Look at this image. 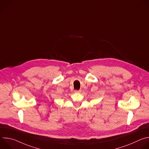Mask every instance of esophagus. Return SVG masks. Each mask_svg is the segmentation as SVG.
<instances>
[{"instance_id": "esophagus-1", "label": "esophagus", "mask_w": 149, "mask_h": 149, "mask_svg": "<svg viewBox=\"0 0 149 149\" xmlns=\"http://www.w3.org/2000/svg\"><path fill=\"white\" fill-rule=\"evenodd\" d=\"M81 92V90H74V93H80Z\"/></svg>"}]
</instances>
